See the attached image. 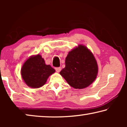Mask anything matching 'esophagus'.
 Masks as SVG:
<instances>
[{
  "label": "esophagus",
  "instance_id": "34e87169",
  "mask_svg": "<svg viewBox=\"0 0 127 127\" xmlns=\"http://www.w3.org/2000/svg\"><path fill=\"white\" fill-rule=\"evenodd\" d=\"M55 70L57 72H60V71L61 70V67H56Z\"/></svg>",
  "mask_w": 127,
  "mask_h": 127
}]
</instances>
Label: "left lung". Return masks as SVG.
<instances>
[{"label": "left lung", "mask_w": 127, "mask_h": 127, "mask_svg": "<svg viewBox=\"0 0 127 127\" xmlns=\"http://www.w3.org/2000/svg\"><path fill=\"white\" fill-rule=\"evenodd\" d=\"M98 66L92 53L86 47L79 45L69 52L65 58V67L60 74L70 86L83 89L95 80Z\"/></svg>", "instance_id": "obj_1"}]
</instances>
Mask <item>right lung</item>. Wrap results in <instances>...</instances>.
<instances>
[{
	"mask_svg": "<svg viewBox=\"0 0 127 127\" xmlns=\"http://www.w3.org/2000/svg\"><path fill=\"white\" fill-rule=\"evenodd\" d=\"M55 72L50 65H46L40 55L28 59L21 68V75L26 84L31 88H39L45 85L48 77Z\"/></svg>",
	"mask_w": 127,
	"mask_h": 127,
	"instance_id": "add662e5",
	"label": "right lung"
}]
</instances>
